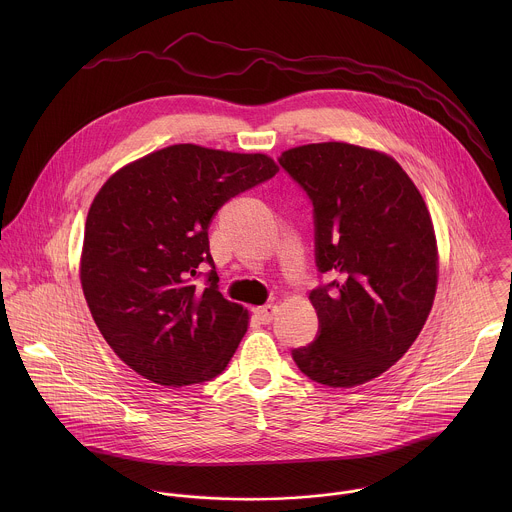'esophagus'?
<instances>
[{
  "mask_svg": "<svg viewBox=\"0 0 512 512\" xmlns=\"http://www.w3.org/2000/svg\"><path fill=\"white\" fill-rule=\"evenodd\" d=\"M276 305H272V303H268V305H262V307H256L254 309V315L266 325V323H270L272 319H274V313H276Z\"/></svg>",
  "mask_w": 512,
  "mask_h": 512,
  "instance_id": "34e87169",
  "label": "esophagus"
}]
</instances>
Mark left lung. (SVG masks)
<instances>
[{"mask_svg":"<svg viewBox=\"0 0 512 512\" xmlns=\"http://www.w3.org/2000/svg\"><path fill=\"white\" fill-rule=\"evenodd\" d=\"M280 165L315 213V260L333 282L309 293L317 339L297 368L331 388L380 376L418 339L438 290V240L414 181L384 151L347 142L286 149Z\"/></svg>","mask_w":512,"mask_h":512,"instance_id":"obj_1","label":"left lung"}]
</instances>
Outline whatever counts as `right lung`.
Wrapping results in <instances>:
<instances>
[{
	"mask_svg": "<svg viewBox=\"0 0 512 512\" xmlns=\"http://www.w3.org/2000/svg\"><path fill=\"white\" fill-rule=\"evenodd\" d=\"M266 153L175 144L124 165L96 193L80 284L106 343L161 386L215 378L248 329V309L219 292L209 224L238 193L274 177ZM214 266L205 289L192 278Z\"/></svg>",
	"mask_w": 512,
	"mask_h": 512,
	"instance_id": "1",
	"label": "right lung"
}]
</instances>
